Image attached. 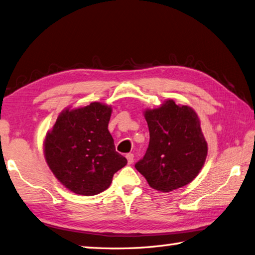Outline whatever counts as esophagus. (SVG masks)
Listing matches in <instances>:
<instances>
[{
  "label": "esophagus",
  "instance_id": "1",
  "mask_svg": "<svg viewBox=\"0 0 255 255\" xmlns=\"http://www.w3.org/2000/svg\"><path fill=\"white\" fill-rule=\"evenodd\" d=\"M127 159H128V165H132L134 161V155L131 154V152H129V154H127Z\"/></svg>",
  "mask_w": 255,
  "mask_h": 255
}]
</instances>
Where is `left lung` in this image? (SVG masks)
<instances>
[{"mask_svg": "<svg viewBox=\"0 0 255 255\" xmlns=\"http://www.w3.org/2000/svg\"><path fill=\"white\" fill-rule=\"evenodd\" d=\"M149 144L135 163L152 189L170 192L193 180L204 165L207 144L200 120L188 106L167 100L157 109L146 110Z\"/></svg>", "mask_w": 255, "mask_h": 255, "instance_id": "8db88e82", "label": "left lung"}]
</instances>
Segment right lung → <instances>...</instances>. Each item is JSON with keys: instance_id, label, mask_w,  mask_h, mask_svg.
Masks as SVG:
<instances>
[{"instance_id": "1", "label": "right lung", "mask_w": 255, "mask_h": 255, "mask_svg": "<svg viewBox=\"0 0 255 255\" xmlns=\"http://www.w3.org/2000/svg\"><path fill=\"white\" fill-rule=\"evenodd\" d=\"M111 108L92 103L62 111L46 136L44 156L55 178L80 195H96L109 188L112 177L128 163L116 151L108 131Z\"/></svg>"}]
</instances>
